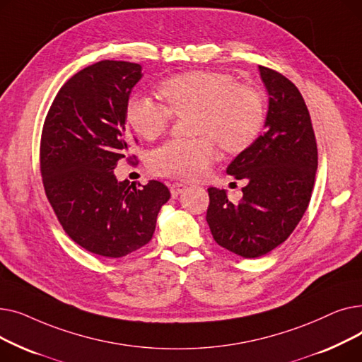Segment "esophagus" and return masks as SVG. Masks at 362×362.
<instances>
[{
	"instance_id": "34e87169",
	"label": "esophagus",
	"mask_w": 362,
	"mask_h": 362,
	"mask_svg": "<svg viewBox=\"0 0 362 362\" xmlns=\"http://www.w3.org/2000/svg\"><path fill=\"white\" fill-rule=\"evenodd\" d=\"M186 185H183V183H179V182H176V183H173L170 186V192H171V197L173 198H176L177 195H180L182 192H185L186 191Z\"/></svg>"
}]
</instances>
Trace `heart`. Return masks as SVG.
I'll return each instance as SVG.
<instances>
[{
    "mask_svg": "<svg viewBox=\"0 0 362 362\" xmlns=\"http://www.w3.org/2000/svg\"><path fill=\"white\" fill-rule=\"evenodd\" d=\"M167 105L145 95H133L126 104V120L138 136L152 141L167 130L173 114L195 116L191 141H168L151 156L158 175L185 180L199 177L216 158L211 137L227 152L251 146L265 123V100L252 85H238L229 73L194 70L164 79L158 86Z\"/></svg>",
    "mask_w": 362,
    "mask_h": 362,
    "instance_id": "heart-1",
    "label": "heart"
}]
</instances>
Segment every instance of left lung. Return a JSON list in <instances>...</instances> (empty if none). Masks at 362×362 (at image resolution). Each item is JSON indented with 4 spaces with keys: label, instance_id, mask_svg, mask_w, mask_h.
I'll return each mask as SVG.
<instances>
[{
    "label": "left lung",
    "instance_id": "1",
    "mask_svg": "<svg viewBox=\"0 0 362 362\" xmlns=\"http://www.w3.org/2000/svg\"><path fill=\"white\" fill-rule=\"evenodd\" d=\"M269 92L265 132L227 167L248 182L239 202L224 189L208 187L206 223L214 240L236 255L258 258L286 240L307 211L318 165L310 111L298 88L259 66Z\"/></svg>",
    "mask_w": 362,
    "mask_h": 362
}]
</instances>
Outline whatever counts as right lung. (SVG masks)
<instances>
[{"label": "right lung", "mask_w": 362, "mask_h": 362, "mask_svg": "<svg viewBox=\"0 0 362 362\" xmlns=\"http://www.w3.org/2000/svg\"><path fill=\"white\" fill-rule=\"evenodd\" d=\"M142 78L136 63L103 60L85 67L54 98L41 136L45 195L64 232L83 250L120 258L146 245L170 199L158 180L136 187L114 168L129 157L130 92Z\"/></svg>", "instance_id": "add662e5"}]
</instances>
